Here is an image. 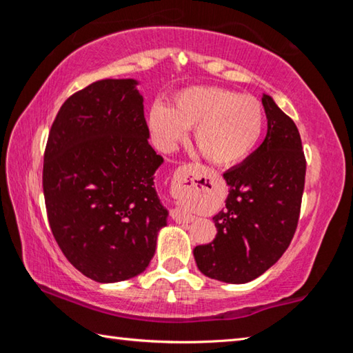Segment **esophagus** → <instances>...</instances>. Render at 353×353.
<instances>
[{"label": "esophagus", "instance_id": "34e87169", "mask_svg": "<svg viewBox=\"0 0 353 353\" xmlns=\"http://www.w3.org/2000/svg\"><path fill=\"white\" fill-rule=\"evenodd\" d=\"M179 179H182V171L179 170L177 174L174 176V182H179ZM171 218L176 221V223H190V221H193L194 216L188 212H185L182 207H176L171 210Z\"/></svg>", "mask_w": 353, "mask_h": 353}]
</instances>
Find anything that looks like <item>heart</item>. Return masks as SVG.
<instances>
[{"mask_svg":"<svg viewBox=\"0 0 353 353\" xmlns=\"http://www.w3.org/2000/svg\"><path fill=\"white\" fill-rule=\"evenodd\" d=\"M155 146L172 151L194 129V141L208 162L230 166L252 154L265 129L259 99L221 87H190L174 94V104L155 101L148 113Z\"/></svg>","mask_w":353,"mask_h":353,"instance_id":"1","label":"heart"}]
</instances>
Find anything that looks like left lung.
Segmentation results:
<instances>
[{
  "mask_svg": "<svg viewBox=\"0 0 353 353\" xmlns=\"http://www.w3.org/2000/svg\"><path fill=\"white\" fill-rule=\"evenodd\" d=\"M261 104L265 140L223 174L229 196L213 216L216 236L193 250L199 271L225 283H248L277 263L301 213L307 168L301 135L270 94H263Z\"/></svg>",
  "mask_w": 353,
  "mask_h": 353,
  "instance_id": "obj_1",
  "label": "left lung"
}]
</instances>
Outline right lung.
I'll return each mask as SVG.
<instances>
[{
  "instance_id": "1",
  "label": "right lung",
  "mask_w": 353,
  "mask_h": 353,
  "mask_svg": "<svg viewBox=\"0 0 353 353\" xmlns=\"http://www.w3.org/2000/svg\"><path fill=\"white\" fill-rule=\"evenodd\" d=\"M139 83L104 79L74 93L45 149L52 235L71 265L99 283L145 271L168 219L154 183L163 159L148 143Z\"/></svg>"
}]
</instances>
